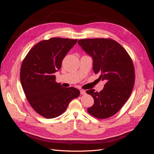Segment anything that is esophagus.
I'll use <instances>...</instances> for the list:
<instances>
[{
    "label": "esophagus",
    "instance_id": "34e87169",
    "mask_svg": "<svg viewBox=\"0 0 154 154\" xmlns=\"http://www.w3.org/2000/svg\"><path fill=\"white\" fill-rule=\"evenodd\" d=\"M80 94H82V95H84V94H86L85 91V90H83V89L80 90Z\"/></svg>",
    "mask_w": 154,
    "mask_h": 154
}]
</instances>
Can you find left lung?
<instances>
[{
  "label": "left lung",
  "instance_id": "1",
  "mask_svg": "<svg viewBox=\"0 0 154 154\" xmlns=\"http://www.w3.org/2000/svg\"><path fill=\"white\" fill-rule=\"evenodd\" d=\"M79 45L93 59V70L100 80L106 81L103 90L87 91L94 100L87 111L100 119L109 118L122 107L130 97L135 82L133 61L125 48L111 38L78 40Z\"/></svg>",
  "mask_w": 154,
  "mask_h": 154
}]
</instances>
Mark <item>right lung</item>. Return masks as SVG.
<instances>
[{
	"instance_id": "obj_1",
	"label": "right lung",
	"mask_w": 154,
	"mask_h": 154,
	"mask_svg": "<svg viewBox=\"0 0 154 154\" xmlns=\"http://www.w3.org/2000/svg\"><path fill=\"white\" fill-rule=\"evenodd\" d=\"M77 39L54 37L44 40L29 51L21 65L20 78L30 106L47 119L62 114L70 102L79 96L74 87H63L55 82V73Z\"/></svg>"
}]
</instances>
